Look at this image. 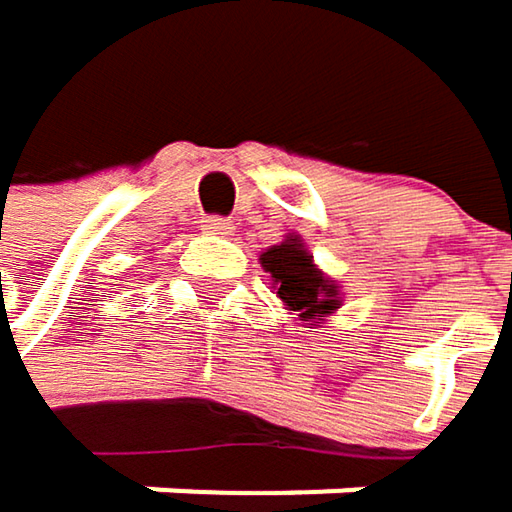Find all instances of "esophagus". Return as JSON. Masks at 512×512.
I'll return each mask as SVG.
<instances>
[{"mask_svg":"<svg viewBox=\"0 0 512 512\" xmlns=\"http://www.w3.org/2000/svg\"><path fill=\"white\" fill-rule=\"evenodd\" d=\"M202 229L208 232V235H232V220L229 217H205L202 220Z\"/></svg>","mask_w":512,"mask_h":512,"instance_id":"esophagus-1","label":"esophagus"}]
</instances>
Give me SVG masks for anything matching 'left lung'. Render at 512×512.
<instances>
[{"label": "left lung", "mask_w": 512, "mask_h": 512, "mask_svg": "<svg viewBox=\"0 0 512 512\" xmlns=\"http://www.w3.org/2000/svg\"><path fill=\"white\" fill-rule=\"evenodd\" d=\"M259 265L271 274V289L286 310L298 313L301 322H328L343 307L340 283L328 277L307 250L304 238L289 232L280 244L259 253Z\"/></svg>", "instance_id": "8db88e82"}]
</instances>
